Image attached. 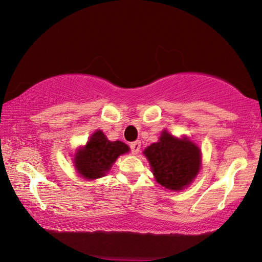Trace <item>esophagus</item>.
<instances>
[{"mask_svg": "<svg viewBox=\"0 0 262 262\" xmlns=\"http://www.w3.org/2000/svg\"><path fill=\"white\" fill-rule=\"evenodd\" d=\"M130 150L133 154H137L141 150V142L140 141H135L130 143Z\"/></svg>", "mask_w": 262, "mask_h": 262, "instance_id": "1", "label": "esophagus"}]
</instances>
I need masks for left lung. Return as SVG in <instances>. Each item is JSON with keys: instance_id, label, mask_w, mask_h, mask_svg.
<instances>
[{"instance_id": "8db88e82", "label": "left lung", "mask_w": 262, "mask_h": 262, "mask_svg": "<svg viewBox=\"0 0 262 262\" xmlns=\"http://www.w3.org/2000/svg\"><path fill=\"white\" fill-rule=\"evenodd\" d=\"M155 179L163 187L180 190L192 183L201 167V150L188 137H174L163 130L159 141L143 151Z\"/></svg>"}]
</instances>
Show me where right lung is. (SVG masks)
I'll return each instance as SVG.
<instances>
[{"mask_svg":"<svg viewBox=\"0 0 262 262\" xmlns=\"http://www.w3.org/2000/svg\"><path fill=\"white\" fill-rule=\"evenodd\" d=\"M129 151V147L121 141L111 142L101 130L90 136L86 144L77 150L74 163L82 178L95 180L111 170L117 158Z\"/></svg>","mask_w":262,"mask_h":262,"instance_id":"obj_1","label":"right lung"}]
</instances>
